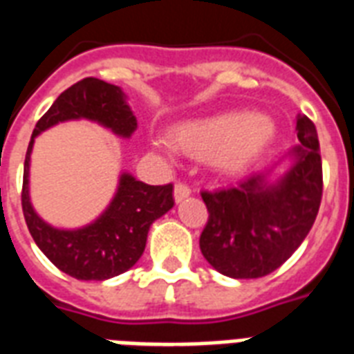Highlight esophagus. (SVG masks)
I'll return each mask as SVG.
<instances>
[{"label": "esophagus", "mask_w": 354, "mask_h": 354, "mask_svg": "<svg viewBox=\"0 0 354 354\" xmlns=\"http://www.w3.org/2000/svg\"><path fill=\"white\" fill-rule=\"evenodd\" d=\"M189 195H191V189H189L185 183H176V185H174V201L182 202L183 198H187Z\"/></svg>", "instance_id": "1"}]
</instances>
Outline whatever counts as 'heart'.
<instances>
[{
	"label": "heart",
	"mask_w": 354,
	"mask_h": 354,
	"mask_svg": "<svg viewBox=\"0 0 354 354\" xmlns=\"http://www.w3.org/2000/svg\"><path fill=\"white\" fill-rule=\"evenodd\" d=\"M273 135L274 124L267 117L232 111L178 124L169 137L172 147L183 153L212 159L223 172H239L263 152ZM156 147L169 150L165 141H156Z\"/></svg>",
	"instance_id": "1"
}]
</instances>
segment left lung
<instances>
[{"mask_svg":"<svg viewBox=\"0 0 354 354\" xmlns=\"http://www.w3.org/2000/svg\"><path fill=\"white\" fill-rule=\"evenodd\" d=\"M299 145L288 158L291 167L277 182H269L279 163L245 180L202 191L207 223L201 250L207 263L230 279H260L279 269L304 237L319 212L323 195L319 139L306 115L297 117Z\"/></svg>","mask_w":354,"mask_h":354,"instance_id":"obj_1","label":"left lung"}]
</instances>
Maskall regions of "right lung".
I'll return each mask as SVG.
<instances>
[{
  "mask_svg": "<svg viewBox=\"0 0 354 354\" xmlns=\"http://www.w3.org/2000/svg\"><path fill=\"white\" fill-rule=\"evenodd\" d=\"M88 118L120 137L137 129V118L120 87L96 77L77 81L40 118L31 135L24 163L21 209L27 228L46 258L77 280H107L133 267L145 252L148 230L172 206V183L148 185L122 172L118 189L98 219L83 228L59 230L40 219L29 198V163L35 137L64 120Z\"/></svg>",
  "mask_w": 354,
  "mask_h": 354,
  "instance_id": "1",
  "label": "right lung"
}]
</instances>
